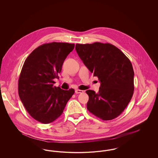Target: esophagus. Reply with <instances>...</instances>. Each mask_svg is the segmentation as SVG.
I'll list each match as a JSON object with an SVG mask.
<instances>
[{
  "mask_svg": "<svg viewBox=\"0 0 158 158\" xmlns=\"http://www.w3.org/2000/svg\"><path fill=\"white\" fill-rule=\"evenodd\" d=\"M83 92V90H80V89H76L75 93L76 94H82Z\"/></svg>",
  "mask_w": 158,
  "mask_h": 158,
  "instance_id": "1",
  "label": "esophagus"
}]
</instances>
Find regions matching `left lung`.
Here are the masks:
<instances>
[{
    "instance_id": "obj_1",
    "label": "left lung",
    "mask_w": 158,
    "mask_h": 158,
    "mask_svg": "<svg viewBox=\"0 0 158 158\" xmlns=\"http://www.w3.org/2000/svg\"><path fill=\"white\" fill-rule=\"evenodd\" d=\"M76 51L84 64L101 82L98 93L87 90L88 111L103 120L119 116L134 92V70L127 57L109 43L76 44Z\"/></svg>"
}]
</instances>
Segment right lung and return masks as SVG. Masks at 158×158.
<instances>
[{"mask_svg": "<svg viewBox=\"0 0 158 158\" xmlns=\"http://www.w3.org/2000/svg\"><path fill=\"white\" fill-rule=\"evenodd\" d=\"M75 44L53 42L36 48L26 59L18 81V94L31 116L41 123L58 118L75 93L54 86Z\"/></svg>", "mask_w": 158, "mask_h": 158, "instance_id": "add662e5", "label": "right lung"}]
</instances>
